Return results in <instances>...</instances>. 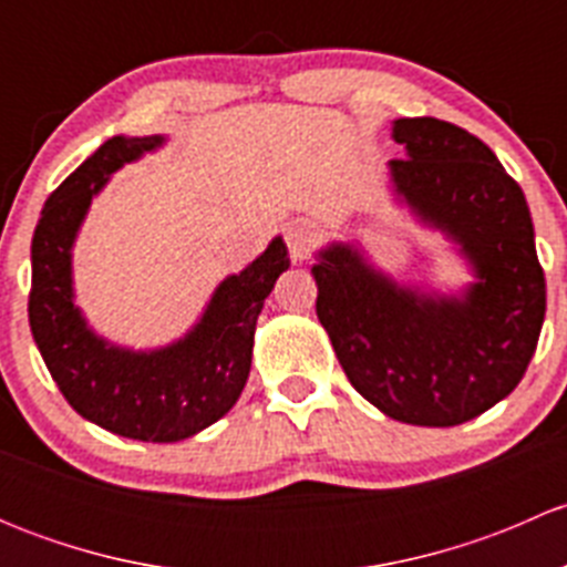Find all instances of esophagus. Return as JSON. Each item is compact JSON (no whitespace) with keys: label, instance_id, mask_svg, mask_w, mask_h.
<instances>
[{"label":"esophagus","instance_id":"obj_1","mask_svg":"<svg viewBox=\"0 0 567 567\" xmlns=\"http://www.w3.org/2000/svg\"><path fill=\"white\" fill-rule=\"evenodd\" d=\"M316 230L307 225H293L288 227V233H285V244H288V251H290V260L293 262H301L310 257V251L316 249Z\"/></svg>","mask_w":567,"mask_h":567}]
</instances>
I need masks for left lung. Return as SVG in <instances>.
I'll return each instance as SVG.
<instances>
[{
    "label": "left lung",
    "mask_w": 567,
    "mask_h": 567,
    "mask_svg": "<svg viewBox=\"0 0 567 567\" xmlns=\"http://www.w3.org/2000/svg\"><path fill=\"white\" fill-rule=\"evenodd\" d=\"M398 194L461 244L480 282L463 299L422 296L346 244L312 266L316 312L353 390L409 425L474 420L518 386L546 316L527 199L485 142L447 120L400 117Z\"/></svg>",
    "instance_id": "obj_1"
}]
</instances>
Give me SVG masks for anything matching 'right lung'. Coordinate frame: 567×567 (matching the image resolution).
Returning <instances> with one entry per match:
<instances>
[{"mask_svg": "<svg viewBox=\"0 0 567 567\" xmlns=\"http://www.w3.org/2000/svg\"><path fill=\"white\" fill-rule=\"evenodd\" d=\"M158 145L162 136H114L45 199L32 238L30 326L73 411L117 436L169 444L236 405L249 375L257 316L290 260L282 238H274L249 268L216 288L192 334L162 351H123L95 337L73 307V238L106 177Z\"/></svg>", "mask_w": 567, "mask_h": 567, "instance_id": "1", "label": "right lung"}]
</instances>
